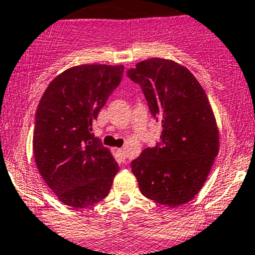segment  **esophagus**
Instances as JSON below:
<instances>
[{
  "instance_id": "esophagus-1",
  "label": "esophagus",
  "mask_w": 255,
  "mask_h": 255,
  "mask_svg": "<svg viewBox=\"0 0 255 255\" xmlns=\"http://www.w3.org/2000/svg\"><path fill=\"white\" fill-rule=\"evenodd\" d=\"M117 154L120 155V159L122 160V161H125V160H126V150L121 148V149L117 150Z\"/></svg>"
}]
</instances>
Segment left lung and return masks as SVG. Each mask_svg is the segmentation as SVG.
I'll return each mask as SVG.
<instances>
[{"label": "left lung", "mask_w": 255, "mask_h": 255, "mask_svg": "<svg viewBox=\"0 0 255 255\" xmlns=\"http://www.w3.org/2000/svg\"><path fill=\"white\" fill-rule=\"evenodd\" d=\"M149 111L162 126L160 141L130 163L144 197L171 206L192 200L219 152V130L208 96L183 66L163 58L141 61L127 71Z\"/></svg>", "instance_id": "left-lung-1"}]
</instances>
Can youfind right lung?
<instances>
[{"mask_svg": "<svg viewBox=\"0 0 255 255\" xmlns=\"http://www.w3.org/2000/svg\"><path fill=\"white\" fill-rule=\"evenodd\" d=\"M123 66L83 64L56 77L35 115L33 149L40 175L63 204L88 208L107 197L119 163L92 125L122 80Z\"/></svg>", "mask_w": 255, "mask_h": 255, "instance_id": "1", "label": "right lung"}]
</instances>
